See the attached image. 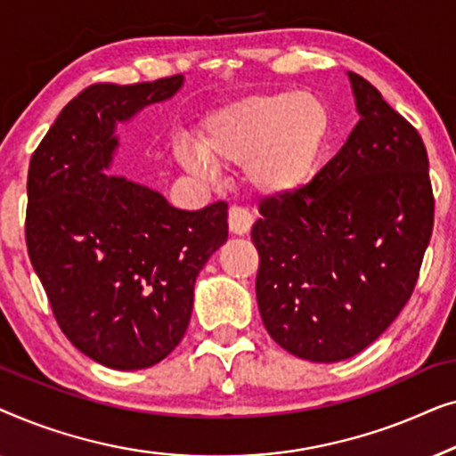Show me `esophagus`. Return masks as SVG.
Here are the masks:
<instances>
[{
    "instance_id": "obj_1",
    "label": "esophagus",
    "mask_w": 456,
    "mask_h": 456,
    "mask_svg": "<svg viewBox=\"0 0 456 456\" xmlns=\"http://www.w3.org/2000/svg\"><path fill=\"white\" fill-rule=\"evenodd\" d=\"M228 226L232 234H247L253 226V216L247 208H240V205H232L228 211Z\"/></svg>"
}]
</instances>
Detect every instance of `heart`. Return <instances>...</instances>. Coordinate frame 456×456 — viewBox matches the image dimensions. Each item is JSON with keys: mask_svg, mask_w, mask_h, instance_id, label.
<instances>
[{"mask_svg": "<svg viewBox=\"0 0 456 456\" xmlns=\"http://www.w3.org/2000/svg\"><path fill=\"white\" fill-rule=\"evenodd\" d=\"M328 128L326 110L305 93L253 95L209 116L197 149H178L192 174L245 166V178L261 195H284L301 186L314 170Z\"/></svg>", "mask_w": 456, "mask_h": 456, "instance_id": "1", "label": "heart"}]
</instances>
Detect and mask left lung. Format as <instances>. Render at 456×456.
I'll return each instance as SVG.
<instances>
[{
	"mask_svg": "<svg viewBox=\"0 0 456 456\" xmlns=\"http://www.w3.org/2000/svg\"><path fill=\"white\" fill-rule=\"evenodd\" d=\"M361 120L298 189L261 199L251 240L267 334L334 363L379 338L413 295L434 230L429 161L413 124L348 72Z\"/></svg>",
	"mask_w": 456,
	"mask_h": 456,
	"instance_id": "obj_1",
	"label": "left lung"
}]
</instances>
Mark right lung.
Returning a JSON list of instances; mask_svg holds the SVG:
<instances>
[{
    "label": "right lung",
    "mask_w": 456,
    "mask_h": 456,
    "mask_svg": "<svg viewBox=\"0 0 456 456\" xmlns=\"http://www.w3.org/2000/svg\"><path fill=\"white\" fill-rule=\"evenodd\" d=\"M180 85L174 74L86 86L30 158V264L66 338L111 370L151 367L176 348L199 272L228 239L226 201L183 211L147 186L102 174L118 145L116 122Z\"/></svg>",
    "instance_id": "right-lung-1"
}]
</instances>
